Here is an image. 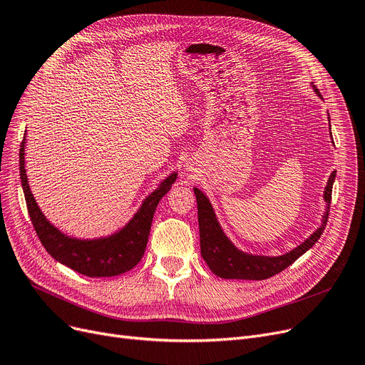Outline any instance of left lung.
<instances>
[{"instance_id": "8db88e82", "label": "left lung", "mask_w": 365, "mask_h": 365, "mask_svg": "<svg viewBox=\"0 0 365 365\" xmlns=\"http://www.w3.org/2000/svg\"><path fill=\"white\" fill-rule=\"evenodd\" d=\"M318 92V89H316ZM336 179V171L331 173V178L325 187V201L328 207L324 216L322 227L316 230L309 239L295 247L294 250L284 253L282 257H257L249 255L239 249H235L232 243L227 239L225 234L222 232L216 216L213 213L209 200L204 197L201 191L194 187L198 204V225H200V245H201V255L204 261L207 262L210 270L224 279H245V280H264L272 277L284 268H288L294 261H297L303 253H306L316 242L321 239V235L327 227L331 194H332V183Z\"/></svg>"}]
</instances>
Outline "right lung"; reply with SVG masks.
<instances>
[{
    "label": "right lung",
    "mask_w": 365,
    "mask_h": 365,
    "mask_svg": "<svg viewBox=\"0 0 365 365\" xmlns=\"http://www.w3.org/2000/svg\"><path fill=\"white\" fill-rule=\"evenodd\" d=\"M25 135L19 149V170L28 213L38 239L49 255L70 267L71 270L88 277H112L130 272L143 258L152 219L160 200L170 191L176 180V173L164 180L161 187L152 192L140 210L120 232L101 240L82 242L61 234L46 220L29 191L25 174Z\"/></svg>",
    "instance_id": "right-lung-1"
}]
</instances>
